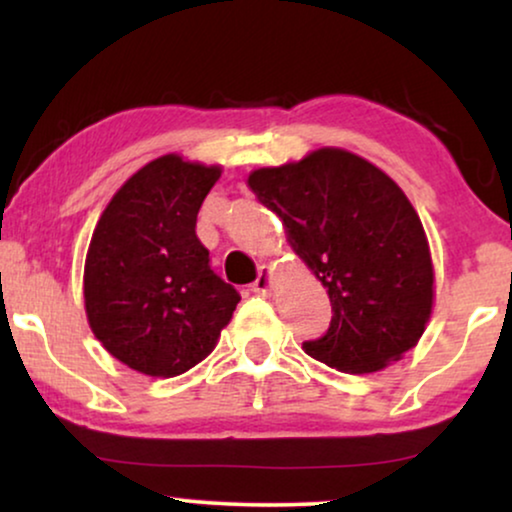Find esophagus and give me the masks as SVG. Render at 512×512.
Returning <instances> with one entry per match:
<instances>
[{"label": "esophagus", "instance_id": "34e87169", "mask_svg": "<svg viewBox=\"0 0 512 512\" xmlns=\"http://www.w3.org/2000/svg\"><path fill=\"white\" fill-rule=\"evenodd\" d=\"M270 286H272V268H270V265H261L256 282L251 284V291L265 296V293H270Z\"/></svg>", "mask_w": 512, "mask_h": 512}]
</instances>
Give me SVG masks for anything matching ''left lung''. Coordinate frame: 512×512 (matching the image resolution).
I'll list each match as a JSON object with an SVG mask.
<instances>
[{"mask_svg":"<svg viewBox=\"0 0 512 512\" xmlns=\"http://www.w3.org/2000/svg\"><path fill=\"white\" fill-rule=\"evenodd\" d=\"M247 186L284 223L286 242L326 286L333 319L305 354L340 373H377L422 338L433 310L424 226L401 186L352 151L324 146L261 167Z\"/></svg>","mask_w":512,"mask_h":512,"instance_id":"obj_1","label":"left lung"}]
</instances>
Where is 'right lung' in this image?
<instances>
[{"mask_svg":"<svg viewBox=\"0 0 512 512\" xmlns=\"http://www.w3.org/2000/svg\"><path fill=\"white\" fill-rule=\"evenodd\" d=\"M219 177V165L167 153L132 174L97 221L83 268L86 317L102 347L137 373L191 370L240 303L195 235Z\"/></svg>","mask_w":512,"mask_h":512,"instance_id":"1","label":"right lung"}]
</instances>
